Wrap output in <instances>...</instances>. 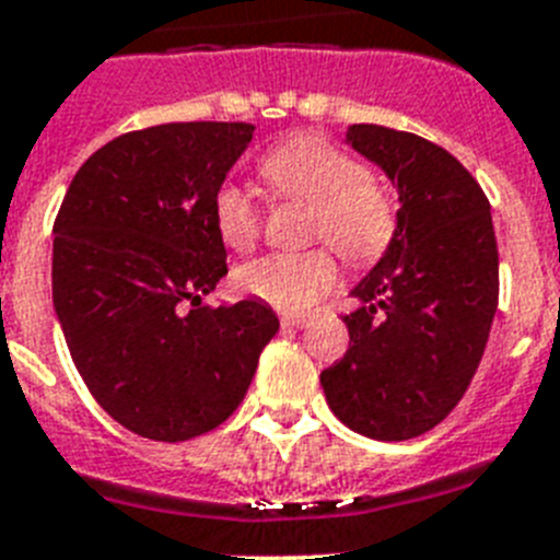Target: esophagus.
I'll use <instances>...</instances> for the list:
<instances>
[{
    "mask_svg": "<svg viewBox=\"0 0 560 560\" xmlns=\"http://www.w3.org/2000/svg\"><path fill=\"white\" fill-rule=\"evenodd\" d=\"M280 325H283V328H305V325H308V319H305V316H283V319H280Z\"/></svg>",
    "mask_w": 560,
    "mask_h": 560,
    "instance_id": "esophagus-1",
    "label": "esophagus"
}]
</instances>
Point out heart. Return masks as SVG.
<instances>
[{"mask_svg":"<svg viewBox=\"0 0 560 560\" xmlns=\"http://www.w3.org/2000/svg\"><path fill=\"white\" fill-rule=\"evenodd\" d=\"M260 176L277 196L311 205V241L328 244L350 264L373 260L395 232L387 190L364 173L359 160L314 133H296L260 160ZM212 219L230 249L249 252L260 235V212L244 187L221 185L212 199ZM330 252L269 255L241 266L237 289L285 314L308 311L336 285Z\"/></svg>","mask_w":560,"mask_h":560,"instance_id":"1","label":"heart"}]
</instances>
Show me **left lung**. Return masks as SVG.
Returning a JSON list of instances; mask_svg holds the SVG:
<instances>
[{"label":"left lung","instance_id":"1","mask_svg":"<svg viewBox=\"0 0 560 560\" xmlns=\"http://www.w3.org/2000/svg\"><path fill=\"white\" fill-rule=\"evenodd\" d=\"M345 142L398 187L395 232L350 296V345L323 370L336 418L373 440L429 432L463 398L499 300L491 205L446 148L418 133L350 126Z\"/></svg>","mask_w":560,"mask_h":560}]
</instances>
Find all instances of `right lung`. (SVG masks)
I'll return each mask as SVG.
<instances>
[{"mask_svg":"<svg viewBox=\"0 0 560 560\" xmlns=\"http://www.w3.org/2000/svg\"><path fill=\"white\" fill-rule=\"evenodd\" d=\"M249 122H165L122 133L75 173L52 226V305L89 393L162 443L221 427L277 334L260 300L210 308L226 277L212 199Z\"/></svg>","mask_w":560,"mask_h":560,"instance_id":"obj_1","label":"right lung"}]
</instances>
